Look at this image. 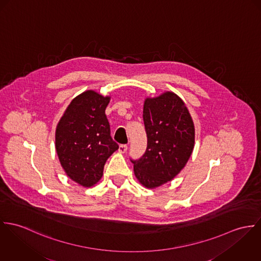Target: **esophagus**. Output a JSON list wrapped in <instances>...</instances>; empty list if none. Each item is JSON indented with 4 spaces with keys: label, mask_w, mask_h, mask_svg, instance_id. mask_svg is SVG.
I'll use <instances>...</instances> for the list:
<instances>
[{
    "label": "esophagus",
    "mask_w": 261,
    "mask_h": 261,
    "mask_svg": "<svg viewBox=\"0 0 261 261\" xmlns=\"http://www.w3.org/2000/svg\"><path fill=\"white\" fill-rule=\"evenodd\" d=\"M127 149H128V146L126 144H121L119 146V151L121 153H125L127 151Z\"/></svg>",
    "instance_id": "obj_1"
}]
</instances>
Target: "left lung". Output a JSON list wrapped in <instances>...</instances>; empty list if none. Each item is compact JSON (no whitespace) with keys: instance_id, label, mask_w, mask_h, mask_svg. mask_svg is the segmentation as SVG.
<instances>
[{"instance_id":"1","label":"left lung","mask_w":261,"mask_h":261,"mask_svg":"<svg viewBox=\"0 0 261 261\" xmlns=\"http://www.w3.org/2000/svg\"><path fill=\"white\" fill-rule=\"evenodd\" d=\"M143 121L147 148L139 159H130L134 173L147 188L172 180L186 165L194 147V125L183 101L166 92L145 100Z\"/></svg>"}]
</instances>
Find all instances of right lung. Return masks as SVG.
<instances>
[{
  "label": "right lung",
  "instance_id": "1",
  "mask_svg": "<svg viewBox=\"0 0 261 261\" xmlns=\"http://www.w3.org/2000/svg\"><path fill=\"white\" fill-rule=\"evenodd\" d=\"M109 97L86 91L68 106L56 129V150L67 175L82 186L96 184L119 148L105 114Z\"/></svg>",
  "mask_w": 261,
  "mask_h": 261
}]
</instances>
